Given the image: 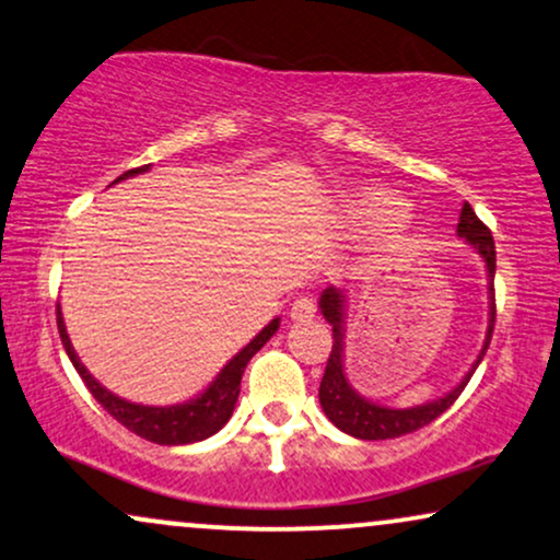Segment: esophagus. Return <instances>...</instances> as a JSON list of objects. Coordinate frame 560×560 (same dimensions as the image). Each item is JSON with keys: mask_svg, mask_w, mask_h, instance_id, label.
<instances>
[{"mask_svg": "<svg viewBox=\"0 0 560 560\" xmlns=\"http://www.w3.org/2000/svg\"><path fill=\"white\" fill-rule=\"evenodd\" d=\"M292 320H310L315 318V302L313 298H298L292 302V310H289Z\"/></svg>", "mask_w": 560, "mask_h": 560, "instance_id": "obj_1", "label": "esophagus"}]
</instances>
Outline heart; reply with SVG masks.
Wrapping results in <instances>:
<instances>
[{
	"instance_id": "heart-1",
	"label": "heart",
	"mask_w": 560,
	"mask_h": 560,
	"mask_svg": "<svg viewBox=\"0 0 560 560\" xmlns=\"http://www.w3.org/2000/svg\"><path fill=\"white\" fill-rule=\"evenodd\" d=\"M345 211L354 224H388V221H399L407 213V203L396 195L386 190H360L352 198H347Z\"/></svg>"
}]
</instances>
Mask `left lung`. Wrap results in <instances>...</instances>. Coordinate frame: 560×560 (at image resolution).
Listing matches in <instances>:
<instances>
[{"instance_id":"1","label":"left lung","mask_w":560,"mask_h":560,"mask_svg":"<svg viewBox=\"0 0 560 560\" xmlns=\"http://www.w3.org/2000/svg\"><path fill=\"white\" fill-rule=\"evenodd\" d=\"M456 237L467 242L472 250L480 255L485 262V273H488V331H485V341L480 354L472 362V368L467 370V375L456 383L448 394L438 396L433 401L417 404V407L407 409H394L386 407V404H378L373 399H365V396L357 390L347 378L345 370V349H347V294L341 289L328 287L320 292L318 307L320 315L331 323L334 328V347L331 354H328L326 373H323L318 399L323 412H326L328 420L334 422L341 433L360 438V441H386V438H399L407 433H415V430L430 425L435 417H441L446 409L459 399V394L467 386L477 365L482 362L485 352L490 347V336H493L495 326V292H493V279H495V242L490 229L477 219L472 206L464 203L459 213V226H456Z\"/></svg>"}]
</instances>
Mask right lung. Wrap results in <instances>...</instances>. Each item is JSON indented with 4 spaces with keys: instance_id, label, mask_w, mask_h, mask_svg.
Here are the masks:
<instances>
[{
    "instance_id": "obj_1",
    "label": "right lung",
    "mask_w": 560,
    "mask_h": 560,
    "mask_svg": "<svg viewBox=\"0 0 560 560\" xmlns=\"http://www.w3.org/2000/svg\"><path fill=\"white\" fill-rule=\"evenodd\" d=\"M148 170H151V164L140 166V170L125 172L122 177H117L114 182L138 177V174H143ZM279 326H281V318H273L268 323L250 345L242 347L240 352L219 370V375H215V378L208 383V388L200 390L198 396H192V399L182 404H172V407H145V404L127 401L122 396L112 394L109 388L101 386V383L88 373V368L80 362L75 347H72L70 336H67L62 307L57 305L59 339H62L67 357H70V362L75 365L78 375L83 378L88 390L93 394V399H96L101 407L114 417V420L122 422L127 430H132L135 435L145 438V441L159 443V446H187V443L206 441V438L219 433V430L229 422V417H232L234 407H237L240 381H242V373H245L247 362H250L253 357L260 352V347L266 345L276 331H279Z\"/></svg>"
}]
</instances>
